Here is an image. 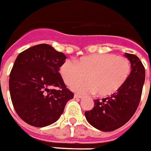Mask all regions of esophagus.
Instances as JSON below:
<instances>
[{
    "instance_id": "esophagus-1",
    "label": "esophagus",
    "mask_w": 151,
    "mask_h": 151,
    "mask_svg": "<svg viewBox=\"0 0 151 151\" xmlns=\"http://www.w3.org/2000/svg\"><path fill=\"white\" fill-rule=\"evenodd\" d=\"M74 97L75 98H82L83 96H82V95H80V94H77V93H76L74 95Z\"/></svg>"
}]
</instances>
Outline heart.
Returning <instances> with one entry per match:
<instances>
[{
    "label": "heart",
    "instance_id": "1",
    "mask_svg": "<svg viewBox=\"0 0 151 151\" xmlns=\"http://www.w3.org/2000/svg\"><path fill=\"white\" fill-rule=\"evenodd\" d=\"M59 72L68 85L79 92H94L108 96L119 91L131 73V64L124 56L113 54H95L83 56L73 63L67 60ZM86 78L88 82L79 83ZM78 83V84H76Z\"/></svg>",
    "mask_w": 151,
    "mask_h": 151
}]
</instances>
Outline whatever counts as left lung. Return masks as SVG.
Segmentation results:
<instances>
[{
  "mask_svg": "<svg viewBox=\"0 0 151 151\" xmlns=\"http://www.w3.org/2000/svg\"><path fill=\"white\" fill-rule=\"evenodd\" d=\"M125 56L131 63V73L119 91L109 97L94 100L92 110L84 113L90 125L101 131L109 132L122 127L137 110L145 82V68L133 54Z\"/></svg>",
  "mask_w": 151,
  "mask_h": 151,
  "instance_id": "left-lung-1",
  "label": "left lung"
}]
</instances>
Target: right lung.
Segmentation results:
<instances>
[{
  "instance_id": "add662e5",
  "label": "right lung",
  "mask_w": 151,
  "mask_h": 151,
  "mask_svg": "<svg viewBox=\"0 0 151 151\" xmlns=\"http://www.w3.org/2000/svg\"><path fill=\"white\" fill-rule=\"evenodd\" d=\"M66 59L48 44L29 47L17 55L9 75V92L16 113L27 124L51 125L73 98L59 72Z\"/></svg>"
}]
</instances>
